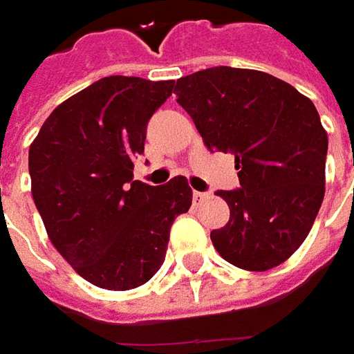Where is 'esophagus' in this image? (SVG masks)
Wrapping results in <instances>:
<instances>
[{"label": "esophagus", "instance_id": "34e87169", "mask_svg": "<svg viewBox=\"0 0 354 354\" xmlns=\"http://www.w3.org/2000/svg\"><path fill=\"white\" fill-rule=\"evenodd\" d=\"M209 197H211L209 193H201V191H193V201H195V205H197V203H203L205 198H209Z\"/></svg>", "mask_w": 354, "mask_h": 354}]
</instances>
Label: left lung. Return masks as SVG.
<instances>
[{
	"label": "left lung",
	"mask_w": 354,
	"mask_h": 354,
	"mask_svg": "<svg viewBox=\"0 0 354 354\" xmlns=\"http://www.w3.org/2000/svg\"><path fill=\"white\" fill-rule=\"evenodd\" d=\"M209 151L234 153L240 187L216 191L230 218L212 230L216 252L264 272L301 246L325 195L327 131L313 102L276 76L212 66L175 84Z\"/></svg>",
	"instance_id": "obj_1"
}]
</instances>
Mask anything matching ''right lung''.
Listing matches in <instances>:
<instances>
[{"label":"right lung","instance_id":"add662e5","mask_svg":"<svg viewBox=\"0 0 354 354\" xmlns=\"http://www.w3.org/2000/svg\"><path fill=\"white\" fill-rule=\"evenodd\" d=\"M175 80L106 76L64 100L29 147L31 193L53 246L78 276L104 290L153 278L173 221L189 211L185 177L133 181L149 118Z\"/></svg>","mask_w":354,"mask_h":354}]
</instances>
